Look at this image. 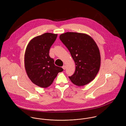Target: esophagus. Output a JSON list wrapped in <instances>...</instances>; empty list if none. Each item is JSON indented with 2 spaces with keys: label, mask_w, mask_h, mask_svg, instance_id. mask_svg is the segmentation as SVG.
I'll return each instance as SVG.
<instances>
[{
  "label": "esophagus",
  "mask_w": 126,
  "mask_h": 126,
  "mask_svg": "<svg viewBox=\"0 0 126 126\" xmlns=\"http://www.w3.org/2000/svg\"><path fill=\"white\" fill-rule=\"evenodd\" d=\"M62 67H63V70H65V69H66V66L64 65H63Z\"/></svg>",
  "instance_id": "esophagus-1"
}]
</instances>
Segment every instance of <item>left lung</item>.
Here are the masks:
<instances>
[{
  "label": "left lung",
  "instance_id": "left-lung-1",
  "mask_svg": "<svg viewBox=\"0 0 126 126\" xmlns=\"http://www.w3.org/2000/svg\"><path fill=\"white\" fill-rule=\"evenodd\" d=\"M60 39L70 51L76 64L75 72L69 78L78 86L87 84L94 79L100 66V51L96 43L86 34L73 32L61 34Z\"/></svg>",
  "mask_w": 126,
  "mask_h": 126
}]
</instances>
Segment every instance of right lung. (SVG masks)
<instances>
[{"instance_id":"1","label":"right lung","mask_w":126,"mask_h":126,"mask_svg":"<svg viewBox=\"0 0 126 126\" xmlns=\"http://www.w3.org/2000/svg\"><path fill=\"white\" fill-rule=\"evenodd\" d=\"M57 35L45 33L36 36L30 41L25 51L24 63L28 76L40 87L49 86L58 74L63 70L54 64L53 59L49 55L50 48Z\"/></svg>"}]
</instances>
